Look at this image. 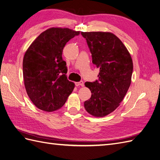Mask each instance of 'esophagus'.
Listing matches in <instances>:
<instances>
[{"label":"esophagus","instance_id":"obj_1","mask_svg":"<svg viewBox=\"0 0 160 160\" xmlns=\"http://www.w3.org/2000/svg\"><path fill=\"white\" fill-rule=\"evenodd\" d=\"M75 85H76V86H81V87H83V86H84V83H83V81H81L79 82H76Z\"/></svg>","mask_w":160,"mask_h":160}]
</instances>
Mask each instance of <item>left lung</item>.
I'll return each mask as SVG.
<instances>
[{
	"label": "left lung",
	"mask_w": 160,
	"mask_h": 160,
	"mask_svg": "<svg viewBox=\"0 0 160 160\" xmlns=\"http://www.w3.org/2000/svg\"><path fill=\"white\" fill-rule=\"evenodd\" d=\"M85 38L92 62L100 68L98 79L85 82L92 96L84 102L89 114L103 117L115 110L131 83L132 60L123 43L109 32H81Z\"/></svg>",
	"instance_id": "obj_1"
}]
</instances>
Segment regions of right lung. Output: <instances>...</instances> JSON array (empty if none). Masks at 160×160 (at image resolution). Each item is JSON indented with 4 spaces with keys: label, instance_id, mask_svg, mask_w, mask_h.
<instances>
[{
    "label": "right lung",
    "instance_id": "add662e5",
    "mask_svg": "<svg viewBox=\"0 0 160 160\" xmlns=\"http://www.w3.org/2000/svg\"><path fill=\"white\" fill-rule=\"evenodd\" d=\"M68 28H52L42 32L25 52L23 74L30 100L39 109L53 112L61 108L75 84L67 79L62 54L71 39L79 35Z\"/></svg>",
    "mask_w": 160,
    "mask_h": 160
}]
</instances>
